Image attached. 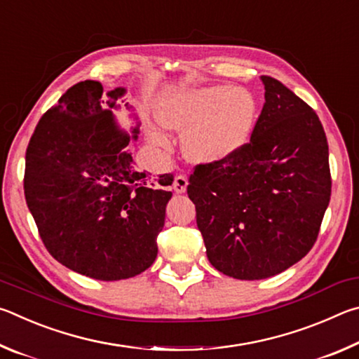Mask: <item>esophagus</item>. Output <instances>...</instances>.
<instances>
[{"label": "esophagus", "instance_id": "obj_1", "mask_svg": "<svg viewBox=\"0 0 359 359\" xmlns=\"http://www.w3.org/2000/svg\"><path fill=\"white\" fill-rule=\"evenodd\" d=\"M187 187H188V179H187V175H184V174L175 175L174 184H172L174 191H175V193H185V191H187Z\"/></svg>", "mask_w": 359, "mask_h": 359}]
</instances>
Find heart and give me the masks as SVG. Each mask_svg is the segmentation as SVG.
Listing matches in <instances>:
<instances>
[{"instance_id": "1", "label": "heart", "mask_w": 359, "mask_h": 359, "mask_svg": "<svg viewBox=\"0 0 359 359\" xmlns=\"http://www.w3.org/2000/svg\"><path fill=\"white\" fill-rule=\"evenodd\" d=\"M257 104L245 88L224 85L194 88L169 96L158 107L161 126L185 131L184 151L194 163H218L244 147L255 123ZM149 139L158 147L168 149L165 133L151 128Z\"/></svg>"}]
</instances>
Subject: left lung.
<instances>
[{
  "label": "left lung",
  "instance_id": "1",
  "mask_svg": "<svg viewBox=\"0 0 359 359\" xmlns=\"http://www.w3.org/2000/svg\"><path fill=\"white\" fill-rule=\"evenodd\" d=\"M261 81L266 101L250 142L198 165L187 187L210 264L239 280L277 276L306 257L331 198L318 115L277 79Z\"/></svg>",
  "mask_w": 359,
  "mask_h": 359
}]
</instances>
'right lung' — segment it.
Returning a JSON list of instances; mask_svg holds the SVG:
<instances>
[{"instance_id":"right-lung-1","label":"right lung","mask_w":359,"mask_h":359,"mask_svg":"<svg viewBox=\"0 0 359 359\" xmlns=\"http://www.w3.org/2000/svg\"><path fill=\"white\" fill-rule=\"evenodd\" d=\"M125 93L102 96L96 81L72 85L41 117L25 156V199L48 253L106 282L154 264L172 196L165 187L174 175L137 171L125 149L139 133V123L131 135L120 130L112 114Z\"/></svg>"}]
</instances>
